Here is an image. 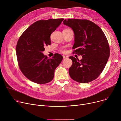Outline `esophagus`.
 <instances>
[{"mask_svg": "<svg viewBox=\"0 0 121 121\" xmlns=\"http://www.w3.org/2000/svg\"><path fill=\"white\" fill-rule=\"evenodd\" d=\"M68 57V56H66V55H63V59H66V58H67Z\"/></svg>", "mask_w": 121, "mask_h": 121, "instance_id": "34e87169", "label": "esophagus"}]
</instances>
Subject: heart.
I'll return each mask as SVG.
<instances>
[{"label": "heart", "instance_id": "obj_1", "mask_svg": "<svg viewBox=\"0 0 121 121\" xmlns=\"http://www.w3.org/2000/svg\"><path fill=\"white\" fill-rule=\"evenodd\" d=\"M60 51L62 53H65L66 52V49L65 48H61L60 49Z\"/></svg>", "mask_w": 121, "mask_h": 121}]
</instances>
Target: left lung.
I'll use <instances>...</instances> for the list:
<instances>
[{"label":"left lung","instance_id":"8db88e82","mask_svg":"<svg viewBox=\"0 0 121 121\" xmlns=\"http://www.w3.org/2000/svg\"><path fill=\"white\" fill-rule=\"evenodd\" d=\"M63 22L74 32L73 53L82 57L80 60L69 57L73 61L69 69V76L81 83L96 79L103 71L110 55L108 42L104 32L87 20L69 18Z\"/></svg>","mask_w":121,"mask_h":121}]
</instances>
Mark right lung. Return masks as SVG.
I'll return each mask as SVG.
<instances>
[{"label": "right lung", "mask_w": 121, "mask_h": 121, "mask_svg": "<svg viewBox=\"0 0 121 121\" xmlns=\"http://www.w3.org/2000/svg\"><path fill=\"white\" fill-rule=\"evenodd\" d=\"M64 18L49 19L36 22L20 36L16 46L18 65L21 72L29 80L43 84L52 81L56 68L63 56L55 53L48 59L42 53L44 47L51 44L50 35Z\"/></svg>", "instance_id": "1"}]
</instances>
